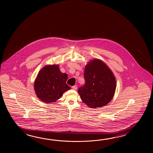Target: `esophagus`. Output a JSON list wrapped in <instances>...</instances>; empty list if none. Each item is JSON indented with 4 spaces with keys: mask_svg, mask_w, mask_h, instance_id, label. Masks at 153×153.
<instances>
[{
    "mask_svg": "<svg viewBox=\"0 0 153 153\" xmlns=\"http://www.w3.org/2000/svg\"><path fill=\"white\" fill-rule=\"evenodd\" d=\"M72 88L73 90H76L77 89V85H74L73 86H72Z\"/></svg>",
    "mask_w": 153,
    "mask_h": 153,
    "instance_id": "obj_1",
    "label": "esophagus"
}]
</instances>
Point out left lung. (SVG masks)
Returning <instances> with one entry per match:
<instances>
[{
  "label": "left lung",
  "instance_id": "left-lung-1",
  "mask_svg": "<svg viewBox=\"0 0 153 153\" xmlns=\"http://www.w3.org/2000/svg\"><path fill=\"white\" fill-rule=\"evenodd\" d=\"M84 78L85 84L78 91L85 104L97 108L110 102L116 89V79L105 63L99 59L89 61L85 68Z\"/></svg>",
  "mask_w": 153,
  "mask_h": 153
}]
</instances>
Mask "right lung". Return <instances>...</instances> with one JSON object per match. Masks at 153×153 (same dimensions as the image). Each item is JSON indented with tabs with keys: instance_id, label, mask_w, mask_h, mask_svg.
<instances>
[{
	"instance_id": "1",
	"label": "right lung",
	"mask_w": 153,
	"mask_h": 153,
	"mask_svg": "<svg viewBox=\"0 0 153 153\" xmlns=\"http://www.w3.org/2000/svg\"><path fill=\"white\" fill-rule=\"evenodd\" d=\"M68 75L60 71L58 65L44 67L36 78L34 88L37 97L45 103L55 102L71 89L67 84Z\"/></svg>"
}]
</instances>
